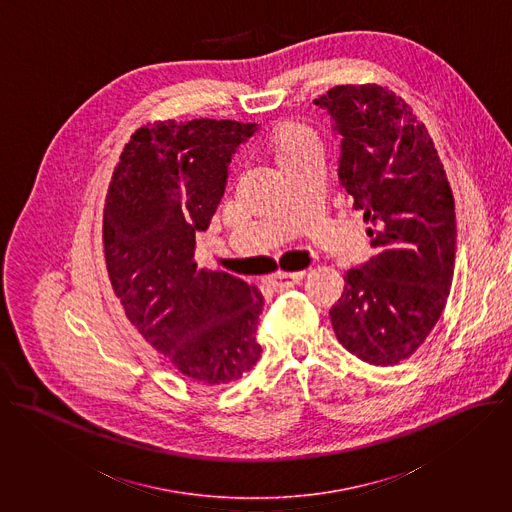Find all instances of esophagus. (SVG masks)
I'll list each match as a JSON object with an SVG mask.
<instances>
[{"mask_svg": "<svg viewBox=\"0 0 512 512\" xmlns=\"http://www.w3.org/2000/svg\"><path fill=\"white\" fill-rule=\"evenodd\" d=\"M305 277V271H277L269 277V285L273 289H289Z\"/></svg>", "mask_w": 512, "mask_h": 512, "instance_id": "34e87169", "label": "esophagus"}]
</instances>
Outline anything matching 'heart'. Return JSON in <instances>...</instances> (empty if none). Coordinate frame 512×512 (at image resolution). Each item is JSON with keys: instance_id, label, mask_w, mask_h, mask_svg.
I'll use <instances>...</instances> for the list:
<instances>
[{"instance_id": "1", "label": "heart", "mask_w": 512, "mask_h": 512, "mask_svg": "<svg viewBox=\"0 0 512 512\" xmlns=\"http://www.w3.org/2000/svg\"><path fill=\"white\" fill-rule=\"evenodd\" d=\"M273 148L277 162L281 164L301 152H307L310 148H318V138L307 124L283 122L273 136Z\"/></svg>"}]
</instances>
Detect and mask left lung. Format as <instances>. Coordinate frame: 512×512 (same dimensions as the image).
<instances>
[{
	"mask_svg": "<svg viewBox=\"0 0 512 512\" xmlns=\"http://www.w3.org/2000/svg\"><path fill=\"white\" fill-rule=\"evenodd\" d=\"M314 104L342 136L338 176L364 209L378 249L344 273L330 308L338 342L374 366H394L425 342L445 308L455 265V204L423 122L388 87L338 85Z\"/></svg>",
	"mask_w": 512,
	"mask_h": 512,
	"instance_id": "1",
	"label": "left lung"
}]
</instances>
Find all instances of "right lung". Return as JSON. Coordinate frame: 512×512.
<instances>
[{"mask_svg":"<svg viewBox=\"0 0 512 512\" xmlns=\"http://www.w3.org/2000/svg\"><path fill=\"white\" fill-rule=\"evenodd\" d=\"M257 128L215 118L148 122L124 146L106 194L104 259L114 295L142 338L207 388L239 380L261 358V291L198 269L194 259L227 164Z\"/></svg>","mask_w":512,"mask_h":512,"instance_id":"1","label":"right lung"}]
</instances>
